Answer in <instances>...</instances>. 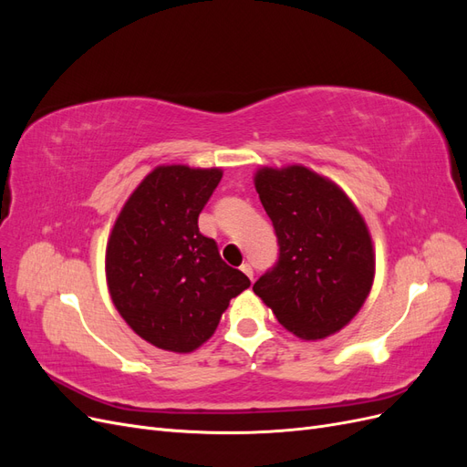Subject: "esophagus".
I'll list each match as a JSON object with an SVG mask.
<instances>
[{
    "mask_svg": "<svg viewBox=\"0 0 467 467\" xmlns=\"http://www.w3.org/2000/svg\"><path fill=\"white\" fill-rule=\"evenodd\" d=\"M239 268H242V271L247 275V278H249V280H253V268H251V265H249V263H244V265L239 266Z\"/></svg>",
    "mask_w": 467,
    "mask_h": 467,
    "instance_id": "34e87169",
    "label": "esophagus"
}]
</instances>
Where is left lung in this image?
Listing matches in <instances>:
<instances>
[{"mask_svg": "<svg viewBox=\"0 0 467 467\" xmlns=\"http://www.w3.org/2000/svg\"><path fill=\"white\" fill-rule=\"evenodd\" d=\"M253 182L280 247L276 266L253 292L304 341L341 331L360 312L376 275L372 235L358 208L335 181L300 163L259 167Z\"/></svg>", "mask_w": 467, "mask_h": 467, "instance_id": "left-lung-1", "label": "left lung"}]
</instances>
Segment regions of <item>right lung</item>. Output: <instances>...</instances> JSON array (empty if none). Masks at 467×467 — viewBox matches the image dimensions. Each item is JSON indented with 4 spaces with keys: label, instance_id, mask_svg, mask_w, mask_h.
Segmentation results:
<instances>
[{
    "label": "right lung",
    "instance_id": "right-lung-1",
    "mask_svg": "<svg viewBox=\"0 0 467 467\" xmlns=\"http://www.w3.org/2000/svg\"><path fill=\"white\" fill-rule=\"evenodd\" d=\"M220 167L158 165L140 181L112 225L105 275L110 300L130 329L169 352H192L214 335L249 278L225 265L199 214Z\"/></svg>",
    "mask_w": 467,
    "mask_h": 467
}]
</instances>
